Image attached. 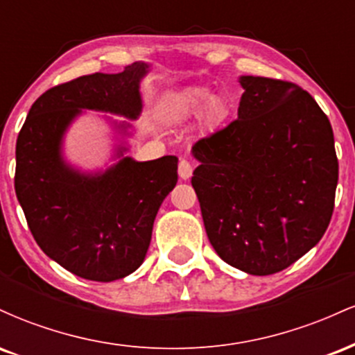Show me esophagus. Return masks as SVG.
I'll list each match as a JSON object with an SVG mask.
<instances>
[{
    "label": "esophagus",
    "instance_id": "esophagus-1",
    "mask_svg": "<svg viewBox=\"0 0 355 355\" xmlns=\"http://www.w3.org/2000/svg\"><path fill=\"white\" fill-rule=\"evenodd\" d=\"M191 172H193V166H191L189 160L182 158V160L178 162V175H180L182 180H189L191 177Z\"/></svg>",
    "mask_w": 355,
    "mask_h": 355
}]
</instances>
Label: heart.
I'll return each instance as SVG.
<instances>
[{
  "mask_svg": "<svg viewBox=\"0 0 355 355\" xmlns=\"http://www.w3.org/2000/svg\"><path fill=\"white\" fill-rule=\"evenodd\" d=\"M229 113V105L223 96L215 95L210 88L189 87L166 100L165 116L172 123L183 125L200 115L203 128H215Z\"/></svg>",
  "mask_w": 355,
  "mask_h": 355,
  "instance_id": "b5f03b06",
  "label": "heart"
}]
</instances>
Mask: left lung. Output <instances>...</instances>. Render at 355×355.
I'll return each mask as SVG.
<instances>
[{
	"instance_id": "8db88e82",
	"label": "left lung",
	"mask_w": 355,
	"mask_h": 355,
	"mask_svg": "<svg viewBox=\"0 0 355 355\" xmlns=\"http://www.w3.org/2000/svg\"><path fill=\"white\" fill-rule=\"evenodd\" d=\"M239 118L191 146V177L211 247L250 275L284 270L319 243L339 162L331 121L291 81L240 76Z\"/></svg>"
}]
</instances>
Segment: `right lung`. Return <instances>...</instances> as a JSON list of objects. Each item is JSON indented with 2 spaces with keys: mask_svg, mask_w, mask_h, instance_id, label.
I'll list each match as a JSON object with an SVG mask.
<instances>
[{
  "mask_svg": "<svg viewBox=\"0 0 355 355\" xmlns=\"http://www.w3.org/2000/svg\"><path fill=\"white\" fill-rule=\"evenodd\" d=\"M148 64L116 75L93 73L44 92L16 140L15 190L40 248L71 274L96 282L123 279L144 263L157 211L177 185L178 158L123 157L105 172L81 173L61 157L63 135L81 110L135 120ZM126 132L128 123L116 125Z\"/></svg>",
  "mask_w": 355,
  "mask_h": 355,
  "instance_id": "add662e5",
  "label": "right lung"
}]
</instances>
